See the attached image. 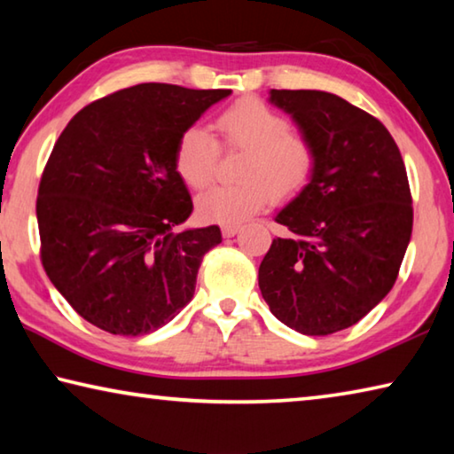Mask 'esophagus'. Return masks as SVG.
<instances>
[{"instance_id":"obj_1","label":"esophagus","mask_w":454,"mask_h":454,"mask_svg":"<svg viewBox=\"0 0 454 454\" xmlns=\"http://www.w3.org/2000/svg\"><path fill=\"white\" fill-rule=\"evenodd\" d=\"M238 232H240V224H224V226H222V234H224V238H232Z\"/></svg>"}]
</instances>
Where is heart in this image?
Returning a JSON list of instances; mask_svg holds the SVG:
<instances>
[{"mask_svg": "<svg viewBox=\"0 0 454 454\" xmlns=\"http://www.w3.org/2000/svg\"><path fill=\"white\" fill-rule=\"evenodd\" d=\"M220 142L228 150H244L238 164L240 182L216 186L198 198L200 216L220 224H240L270 202L284 200L310 182L317 153L310 140L290 132L282 114L254 98L240 99L216 120ZM218 142L202 126H190L176 144L174 166L186 186L202 190L214 178Z\"/></svg>", "mask_w": 454, "mask_h": 454, "instance_id": "heart-1", "label": "heart"}]
</instances>
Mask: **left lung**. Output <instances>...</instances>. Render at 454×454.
Returning <instances> with one entry per match:
<instances>
[{"instance_id": "1", "label": "left lung", "mask_w": 454, "mask_h": 454, "mask_svg": "<svg viewBox=\"0 0 454 454\" xmlns=\"http://www.w3.org/2000/svg\"><path fill=\"white\" fill-rule=\"evenodd\" d=\"M317 153L310 182L276 214L258 286L301 334L326 336L366 317L396 282L412 232L398 145L379 120L328 91L270 90Z\"/></svg>"}]
</instances>
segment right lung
<instances>
[{
    "instance_id": "1",
    "label": "right lung",
    "mask_w": 454,
    "mask_h": 454,
    "mask_svg": "<svg viewBox=\"0 0 454 454\" xmlns=\"http://www.w3.org/2000/svg\"><path fill=\"white\" fill-rule=\"evenodd\" d=\"M230 94L140 83L91 102L58 137L37 190L42 264L94 326L150 334L194 296L222 234L176 230L194 206L174 153L184 129Z\"/></svg>"
}]
</instances>
